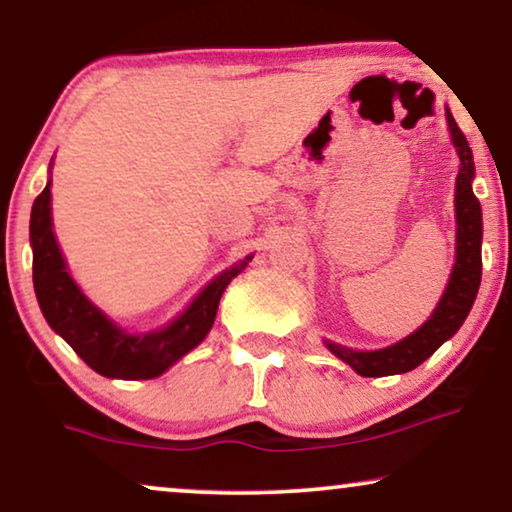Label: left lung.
Wrapping results in <instances>:
<instances>
[{
    "label": "left lung",
    "mask_w": 512,
    "mask_h": 512,
    "mask_svg": "<svg viewBox=\"0 0 512 512\" xmlns=\"http://www.w3.org/2000/svg\"><path fill=\"white\" fill-rule=\"evenodd\" d=\"M447 130L459 156V174L454 184V219H457V240H454V265L447 286L440 296L436 310L417 331L403 340L380 349H352L324 340L333 356L345 361L356 375L384 377L401 375L415 370L436 349L452 338L464 324L475 303L482 277V207L473 193L475 163L464 132L459 130L452 111L445 109Z\"/></svg>",
    "instance_id": "8db88e82"
}]
</instances>
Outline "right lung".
<instances>
[{
	"mask_svg": "<svg viewBox=\"0 0 512 512\" xmlns=\"http://www.w3.org/2000/svg\"><path fill=\"white\" fill-rule=\"evenodd\" d=\"M53 158L46 188L30 214L32 282L48 326L88 363L111 380H153L193 352L212 331L226 286L251 263L254 254L221 270L202 286L177 317L149 331H128L97 307L69 275L58 237L53 233Z\"/></svg>",
	"mask_w": 512,
	"mask_h": 512,
	"instance_id": "obj_1",
	"label": "right lung"
}]
</instances>
